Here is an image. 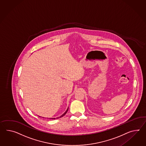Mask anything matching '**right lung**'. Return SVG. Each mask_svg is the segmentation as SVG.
Instances as JSON below:
<instances>
[{
  "instance_id": "obj_1",
  "label": "right lung",
  "mask_w": 146,
  "mask_h": 146,
  "mask_svg": "<svg viewBox=\"0 0 146 146\" xmlns=\"http://www.w3.org/2000/svg\"><path fill=\"white\" fill-rule=\"evenodd\" d=\"M68 109L66 110V111L65 112V113H64L62 115H60V117H57L56 118V119H58V118H60V117H63L64 116V115L66 113V112H68ZM50 119H55V118H50Z\"/></svg>"
}]
</instances>
